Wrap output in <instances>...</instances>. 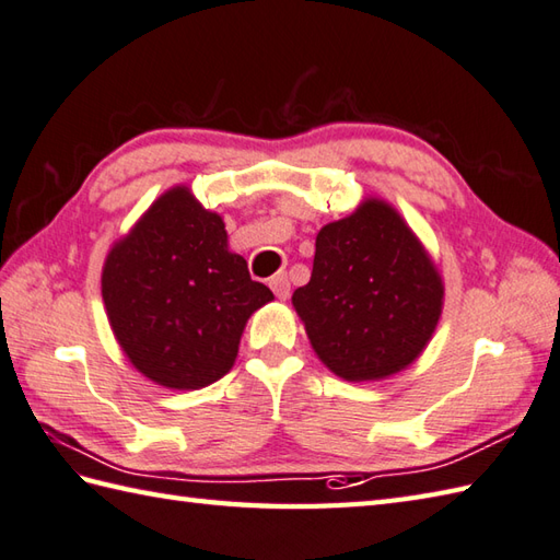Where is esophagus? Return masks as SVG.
Listing matches in <instances>:
<instances>
[{
  "label": "esophagus",
  "mask_w": 560,
  "mask_h": 560,
  "mask_svg": "<svg viewBox=\"0 0 560 560\" xmlns=\"http://www.w3.org/2000/svg\"><path fill=\"white\" fill-rule=\"evenodd\" d=\"M268 284H270V290L276 292L278 300H288V296H290V280H288V276H272Z\"/></svg>",
  "instance_id": "obj_1"
}]
</instances>
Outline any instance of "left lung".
Wrapping results in <instances>:
<instances>
[{
  "label": "left lung",
  "instance_id": "obj_1",
  "mask_svg": "<svg viewBox=\"0 0 560 560\" xmlns=\"http://www.w3.org/2000/svg\"><path fill=\"white\" fill-rule=\"evenodd\" d=\"M292 304L335 376L378 381L424 352L441 318L443 280L400 213L366 198L320 228L312 280Z\"/></svg>",
  "mask_w": 560,
  "mask_h": 560
}]
</instances>
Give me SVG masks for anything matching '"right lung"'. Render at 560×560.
I'll return each mask as SVG.
<instances>
[{"label":"right lung","instance_id":"add662e5","mask_svg":"<svg viewBox=\"0 0 560 560\" xmlns=\"http://www.w3.org/2000/svg\"><path fill=\"white\" fill-rule=\"evenodd\" d=\"M272 292L228 246L225 222L175 186L109 248L103 302L112 332L145 378L196 390L232 369L248 316Z\"/></svg>","mask_w":560,"mask_h":560}]
</instances>
